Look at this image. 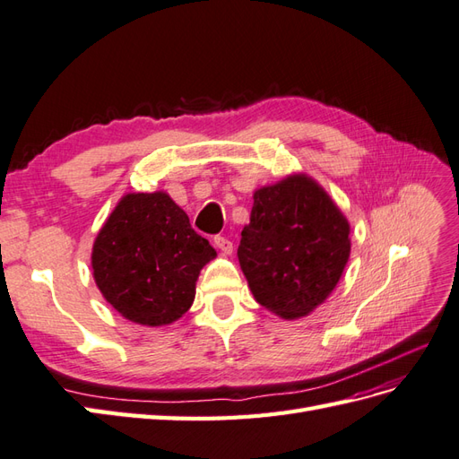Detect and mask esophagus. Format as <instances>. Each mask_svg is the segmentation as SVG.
Wrapping results in <instances>:
<instances>
[{"mask_svg":"<svg viewBox=\"0 0 459 459\" xmlns=\"http://www.w3.org/2000/svg\"><path fill=\"white\" fill-rule=\"evenodd\" d=\"M215 247L222 252V254H232V242L227 237H215Z\"/></svg>","mask_w":459,"mask_h":459,"instance_id":"obj_1","label":"esophagus"}]
</instances>
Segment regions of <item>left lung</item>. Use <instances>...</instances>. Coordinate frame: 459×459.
Listing matches in <instances>:
<instances>
[{"instance_id":"1","label":"left lung","mask_w":459,"mask_h":459,"mask_svg":"<svg viewBox=\"0 0 459 459\" xmlns=\"http://www.w3.org/2000/svg\"><path fill=\"white\" fill-rule=\"evenodd\" d=\"M350 222L307 174L254 191L238 262L254 299L285 321L311 315L334 291L350 258Z\"/></svg>"}]
</instances>
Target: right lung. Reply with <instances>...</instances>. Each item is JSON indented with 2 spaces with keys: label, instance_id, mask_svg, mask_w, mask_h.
Wrapping results in <instances>:
<instances>
[{
  "label": "right lung",
  "instance_id": "1",
  "mask_svg": "<svg viewBox=\"0 0 459 459\" xmlns=\"http://www.w3.org/2000/svg\"><path fill=\"white\" fill-rule=\"evenodd\" d=\"M215 255L166 191L126 194L95 237L91 270L126 321L164 326L189 311L199 272Z\"/></svg>",
  "mask_w": 459,
  "mask_h": 459
}]
</instances>
